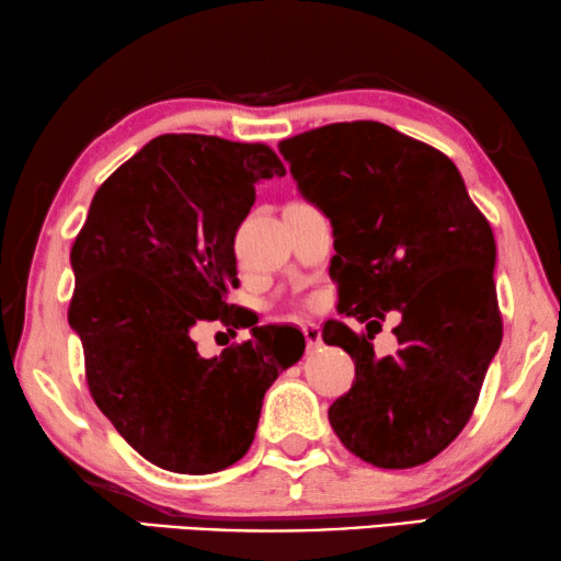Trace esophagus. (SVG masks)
Listing matches in <instances>:
<instances>
[{"label":"esophagus","instance_id":"esophagus-1","mask_svg":"<svg viewBox=\"0 0 561 561\" xmlns=\"http://www.w3.org/2000/svg\"><path fill=\"white\" fill-rule=\"evenodd\" d=\"M302 333H306V341H308L310 351H316V347L323 345V333H320V325L313 323V320L302 323Z\"/></svg>","mask_w":561,"mask_h":561}]
</instances>
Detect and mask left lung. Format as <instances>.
<instances>
[{"label": "left lung", "instance_id": "8db88e82", "mask_svg": "<svg viewBox=\"0 0 561 561\" xmlns=\"http://www.w3.org/2000/svg\"><path fill=\"white\" fill-rule=\"evenodd\" d=\"M278 149L333 226L337 313L367 323L323 328L355 363L330 425L382 470L425 465L462 433L502 343L488 218L445 153L378 122L328 124ZM390 309L403 316L399 353L378 358L371 337Z\"/></svg>", "mask_w": 561, "mask_h": 561}]
</instances>
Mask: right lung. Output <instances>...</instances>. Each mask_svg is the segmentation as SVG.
I'll return each instance as SVG.
<instances>
[{"instance_id":"right-lung-1","label":"right lung","mask_w":561,"mask_h":561,"mask_svg":"<svg viewBox=\"0 0 561 561\" xmlns=\"http://www.w3.org/2000/svg\"><path fill=\"white\" fill-rule=\"evenodd\" d=\"M286 176L265 144L156 136L101 183L71 245L69 325L84 345L99 410L156 467L208 474L248 453L263 394L300 360L306 337L259 325L226 302L233 241L255 183ZM204 319L252 328V341L201 358Z\"/></svg>"}]
</instances>
